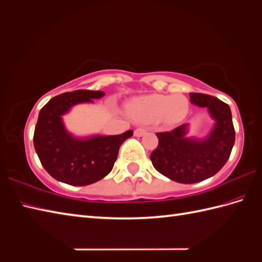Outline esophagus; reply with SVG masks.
<instances>
[{"label": "esophagus", "instance_id": "34e87169", "mask_svg": "<svg viewBox=\"0 0 262 262\" xmlns=\"http://www.w3.org/2000/svg\"><path fill=\"white\" fill-rule=\"evenodd\" d=\"M146 132H147V130L144 129V127H138V129L135 130V136L136 137H142Z\"/></svg>", "mask_w": 262, "mask_h": 262}]
</instances>
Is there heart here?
<instances>
[{
	"mask_svg": "<svg viewBox=\"0 0 262 262\" xmlns=\"http://www.w3.org/2000/svg\"><path fill=\"white\" fill-rule=\"evenodd\" d=\"M188 100L184 95L155 94L137 98L130 105V112L139 122L150 123L164 119L167 123H177L188 112Z\"/></svg>",
	"mask_w": 262,
	"mask_h": 262,
	"instance_id": "1",
	"label": "heart"
}]
</instances>
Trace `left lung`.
<instances>
[{
  "label": "left lung",
  "instance_id": "obj_1",
  "mask_svg": "<svg viewBox=\"0 0 262 262\" xmlns=\"http://www.w3.org/2000/svg\"><path fill=\"white\" fill-rule=\"evenodd\" d=\"M190 102L206 107L215 120L213 130L205 139L186 138L187 124L171 131L156 133L158 147L150 155L152 165L162 175L173 182L194 184L214 176L231 155L235 131L228 104L219 98L189 93Z\"/></svg>",
  "mask_w": 262,
  "mask_h": 262
}]
</instances>
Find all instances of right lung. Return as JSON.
Masks as SVG:
<instances>
[{
  "label": "right lung",
  "instance_id": "1",
  "mask_svg": "<svg viewBox=\"0 0 262 262\" xmlns=\"http://www.w3.org/2000/svg\"><path fill=\"white\" fill-rule=\"evenodd\" d=\"M104 92L78 90L52 97L40 110L33 144L40 162L51 177L73 186L94 184L108 175L118 158L119 149L133 131L118 136L73 137L61 116L79 103H91Z\"/></svg>",
  "mask_w": 262,
  "mask_h": 262
}]
</instances>
